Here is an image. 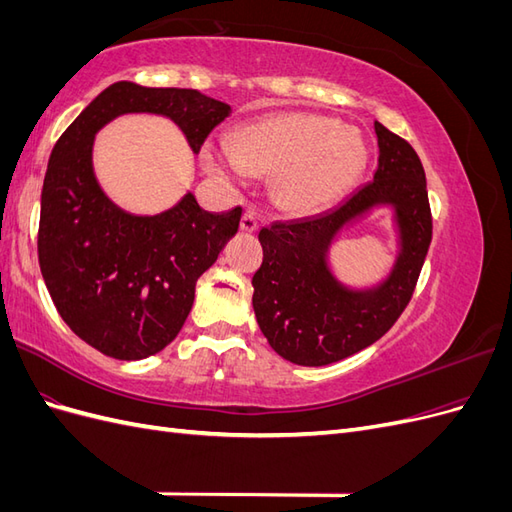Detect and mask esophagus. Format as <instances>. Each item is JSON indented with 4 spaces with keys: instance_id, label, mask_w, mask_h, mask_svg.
<instances>
[{
    "instance_id": "obj_1",
    "label": "esophagus",
    "mask_w": 512,
    "mask_h": 512,
    "mask_svg": "<svg viewBox=\"0 0 512 512\" xmlns=\"http://www.w3.org/2000/svg\"><path fill=\"white\" fill-rule=\"evenodd\" d=\"M239 228H241L243 232H256V230H258V220H256L254 211H245V213L241 215Z\"/></svg>"
}]
</instances>
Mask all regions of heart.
I'll list each match as a JSON object with an SVG mask.
<instances>
[{
  "mask_svg": "<svg viewBox=\"0 0 512 512\" xmlns=\"http://www.w3.org/2000/svg\"><path fill=\"white\" fill-rule=\"evenodd\" d=\"M211 177L241 185L250 175H273V203L292 215L331 207L359 179L367 162L363 138L337 119L284 113L260 119L200 149Z\"/></svg>",
  "mask_w": 512,
  "mask_h": 512,
  "instance_id": "1",
  "label": "heart"
}]
</instances>
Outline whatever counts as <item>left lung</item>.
I'll return each mask as SVG.
<instances>
[{"label": "left lung", "instance_id": "left-lung-1", "mask_svg": "<svg viewBox=\"0 0 512 512\" xmlns=\"http://www.w3.org/2000/svg\"><path fill=\"white\" fill-rule=\"evenodd\" d=\"M378 168L337 207L260 230L265 252L252 277L256 322L282 359L320 367L346 359L389 331L408 305L431 241L425 170L416 151L374 121ZM386 208L396 232L392 267L380 281L346 285L330 265L341 230Z\"/></svg>", "mask_w": 512, "mask_h": 512}]
</instances>
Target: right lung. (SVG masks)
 <instances>
[{
    "label": "right lung",
    "mask_w": 512,
    "mask_h": 512,
    "mask_svg": "<svg viewBox=\"0 0 512 512\" xmlns=\"http://www.w3.org/2000/svg\"><path fill=\"white\" fill-rule=\"evenodd\" d=\"M175 123L192 153L230 115L196 89L108 85L55 143L40 198L38 260L59 316L85 344L119 361L164 350L181 331L194 288L235 235L241 207L200 209L185 192L141 215L108 198L94 170L96 134L121 115Z\"/></svg>",
    "instance_id": "obj_1"
}]
</instances>
